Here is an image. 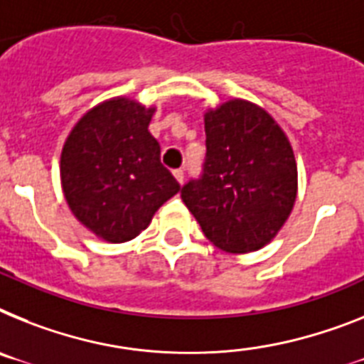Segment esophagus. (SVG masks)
I'll return each instance as SVG.
<instances>
[{"label":"esophagus","mask_w":364,"mask_h":364,"mask_svg":"<svg viewBox=\"0 0 364 364\" xmlns=\"http://www.w3.org/2000/svg\"><path fill=\"white\" fill-rule=\"evenodd\" d=\"M173 177H176L177 183L181 185V183L185 181V172H183V170H173Z\"/></svg>","instance_id":"34e87169"}]
</instances>
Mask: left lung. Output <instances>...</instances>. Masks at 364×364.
<instances>
[{
	"label": "left lung",
	"instance_id": "8db88e82",
	"mask_svg": "<svg viewBox=\"0 0 364 364\" xmlns=\"http://www.w3.org/2000/svg\"><path fill=\"white\" fill-rule=\"evenodd\" d=\"M207 159L181 200L216 248L250 253L276 239L298 196L291 140L261 105L233 97L203 112Z\"/></svg>",
	"mask_w": 364,
	"mask_h": 364
}]
</instances>
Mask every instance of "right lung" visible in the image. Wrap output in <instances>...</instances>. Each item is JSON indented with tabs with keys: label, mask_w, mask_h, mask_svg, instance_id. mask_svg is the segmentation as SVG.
<instances>
[{
	"label": "right lung",
	"mask_w": 364,
	"mask_h": 364,
	"mask_svg": "<svg viewBox=\"0 0 364 364\" xmlns=\"http://www.w3.org/2000/svg\"><path fill=\"white\" fill-rule=\"evenodd\" d=\"M155 111L133 97H109L88 109L64 140V200L79 224L105 242L139 237L159 207L181 191L148 131Z\"/></svg>",
	"instance_id": "1"
}]
</instances>
